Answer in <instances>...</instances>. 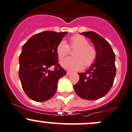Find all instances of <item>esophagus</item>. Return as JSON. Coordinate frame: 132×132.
Listing matches in <instances>:
<instances>
[{
    "instance_id": "obj_1",
    "label": "esophagus",
    "mask_w": 132,
    "mask_h": 132,
    "mask_svg": "<svg viewBox=\"0 0 132 132\" xmlns=\"http://www.w3.org/2000/svg\"><path fill=\"white\" fill-rule=\"evenodd\" d=\"M70 73H71V72H70V71H67V72H66V75H67V76H69Z\"/></svg>"
}]
</instances>
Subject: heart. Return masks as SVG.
Here are the masks:
<instances>
[{"instance_id":"1","label":"heart","mask_w":132,"mask_h":132,"mask_svg":"<svg viewBox=\"0 0 132 132\" xmlns=\"http://www.w3.org/2000/svg\"><path fill=\"white\" fill-rule=\"evenodd\" d=\"M69 48L75 49L72 53L73 57L67 58L60 62L64 68L71 71L79 70L83 66L89 67L97 59V52L93 46L89 44L86 38L80 35H76L70 39L68 45L64 41L62 40L56 47V52L60 60L68 55Z\"/></svg>"}]
</instances>
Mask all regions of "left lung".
<instances>
[{
	"label": "left lung",
	"mask_w": 132,
	"mask_h": 132,
	"mask_svg": "<svg viewBox=\"0 0 132 132\" xmlns=\"http://www.w3.org/2000/svg\"><path fill=\"white\" fill-rule=\"evenodd\" d=\"M89 38L97 52V59L85 73H79V81L73 89L81 98L97 100L108 93L113 85L116 69L115 54L105 39L93 31L81 33Z\"/></svg>",
	"instance_id": "1"
}]
</instances>
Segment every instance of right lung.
Instances as JSON below:
<instances>
[{"label": "right lung", "mask_w": 132, "mask_h": 132, "mask_svg": "<svg viewBox=\"0 0 132 132\" xmlns=\"http://www.w3.org/2000/svg\"><path fill=\"white\" fill-rule=\"evenodd\" d=\"M68 32L39 33L22 47L19 77L26 94L36 102L48 101L57 89L59 79L66 71L59 63L56 47ZM53 66V71L49 68Z\"/></svg>", "instance_id": "1"}]
</instances>
